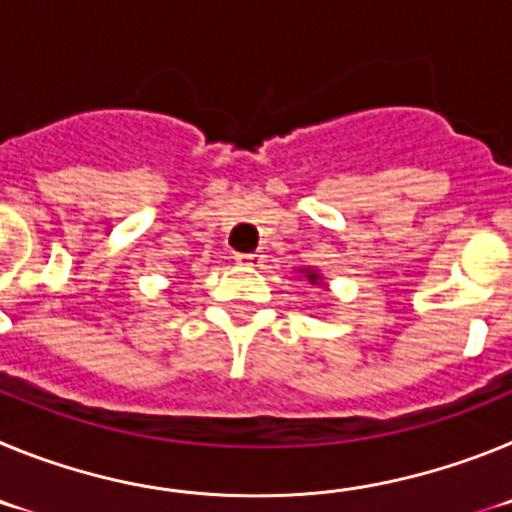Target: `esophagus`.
Returning a JSON list of instances; mask_svg holds the SVG:
<instances>
[{"mask_svg":"<svg viewBox=\"0 0 512 512\" xmlns=\"http://www.w3.org/2000/svg\"><path fill=\"white\" fill-rule=\"evenodd\" d=\"M235 261L241 266H261L264 264V253H235Z\"/></svg>","mask_w":512,"mask_h":512,"instance_id":"34e87169","label":"esophagus"}]
</instances>
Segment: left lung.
Segmentation results:
<instances>
[{
  "label": "left lung",
  "mask_w": 512,
  "mask_h": 512,
  "mask_svg": "<svg viewBox=\"0 0 512 512\" xmlns=\"http://www.w3.org/2000/svg\"><path fill=\"white\" fill-rule=\"evenodd\" d=\"M302 271H305V277H307V282H310V284H318L320 282V274L315 269H302Z\"/></svg>",
  "instance_id": "left-lung-1"
}]
</instances>
